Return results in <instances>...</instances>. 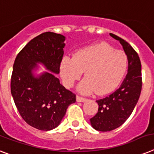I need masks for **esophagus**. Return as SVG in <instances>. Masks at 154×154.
<instances>
[{"label": "esophagus", "instance_id": "1", "mask_svg": "<svg viewBox=\"0 0 154 154\" xmlns=\"http://www.w3.org/2000/svg\"><path fill=\"white\" fill-rule=\"evenodd\" d=\"M87 100V99L84 98V97H79V96H77V102H85Z\"/></svg>", "mask_w": 154, "mask_h": 154}]
</instances>
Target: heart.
<instances>
[{
  "mask_svg": "<svg viewBox=\"0 0 154 154\" xmlns=\"http://www.w3.org/2000/svg\"><path fill=\"white\" fill-rule=\"evenodd\" d=\"M127 68V57L124 52L100 42L77 51L72 58L63 57L60 73L65 86L71 88L85 71V77L78 85L77 90L83 94L95 91L98 94H105L118 86Z\"/></svg>",
  "mask_w": 154,
  "mask_h": 154,
  "instance_id": "heart-1",
  "label": "heart"
}]
</instances>
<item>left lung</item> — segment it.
I'll return each mask as SVG.
<instances>
[{
	"instance_id": "obj_1",
	"label": "left lung",
	"mask_w": 154,
	"mask_h": 154,
	"mask_svg": "<svg viewBox=\"0 0 154 154\" xmlns=\"http://www.w3.org/2000/svg\"><path fill=\"white\" fill-rule=\"evenodd\" d=\"M119 40L127 56L128 69L120 87L105 98L97 100L98 112L90 119V123L99 131H111L120 127L129 118L138 103L142 90V66L139 57L131 45L119 36L110 34Z\"/></svg>"
}]
</instances>
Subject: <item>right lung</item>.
Returning a JSON list of instances; mask_svg holds the SVG:
<instances>
[{
    "label": "right lung",
    "instance_id": "right-lung-1",
    "mask_svg": "<svg viewBox=\"0 0 154 154\" xmlns=\"http://www.w3.org/2000/svg\"><path fill=\"white\" fill-rule=\"evenodd\" d=\"M66 37L45 32L30 41L15 59L11 93L21 117L40 131H51L61 123L76 96L60 84V73ZM42 64L48 71L36 75Z\"/></svg>",
    "mask_w": 154,
    "mask_h": 154
}]
</instances>
